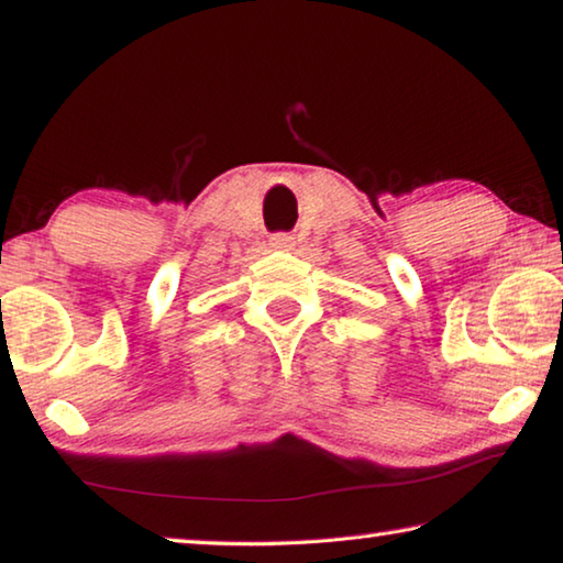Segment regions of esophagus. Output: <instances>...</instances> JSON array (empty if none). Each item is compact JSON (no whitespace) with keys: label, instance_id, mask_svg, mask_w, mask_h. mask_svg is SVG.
Returning <instances> with one entry per match:
<instances>
[{"label":"esophagus","instance_id":"esophagus-1","mask_svg":"<svg viewBox=\"0 0 563 563\" xmlns=\"http://www.w3.org/2000/svg\"><path fill=\"white\" fill-rule=\"evenodd\" d=\"M292 245H295V238L290 233L271 235V247H275V251H292Z\"/></svg>","mask_w":563,"mask_h":563}]
</instances>
